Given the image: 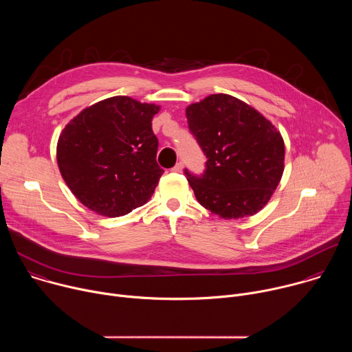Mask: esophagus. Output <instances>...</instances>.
Instances as JSON below:
<instances>
[{"instance_id": "1", "label": "esophagus", "mask_w": 352, "mask_h": 352, "mask_svg": "<svg viewBox=\"0 0 352 352\" xmlns=\"http://www.w3.org/2000/svg\"><path fill=\"white\" fill-rule=\"evenodd\" d=\"M182 168H184V163H182V162H178V163L173 167V171H175V173H181V171H182Z\"/></svg>"}]
</instances>
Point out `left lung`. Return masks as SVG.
<instances>
[{
	"label": "left lung",
	"instance_id": "1",
	"mask_svg": "<svg viewBox=\"0 0 352 352\" xmlns=\"http://www.w3.org/2000/svg\"><path fill=\"white\" fill-rule=\"evenodd\" d=\"M186 120L208 159L202 175L185 170L197 202L226 220L262 210L284 171V140L277 128L224 93L188 106Z\"/></svg>",
	"mask_w": 352,
	"mask_h": 352
}]
</instances>
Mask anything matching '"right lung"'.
<instances>
[{
    "label": "right lung",
    "mask_w": 352,
    "mask_h": 352,
    "mask_svg": "<svg viewBox=\"0 0 352 352\" xmlns=\"http://www.w3.org/2000/svg\"><path fill=\"white\" fill-rule=\"evenodd\" d=\"M160 106L114 96L82 110L63 129L57 162L79 202L106 217H120L152 197L164 170L152 120Z\"/></svg>",
    "instance_id": "right-lung-1"
}]
</instances>
